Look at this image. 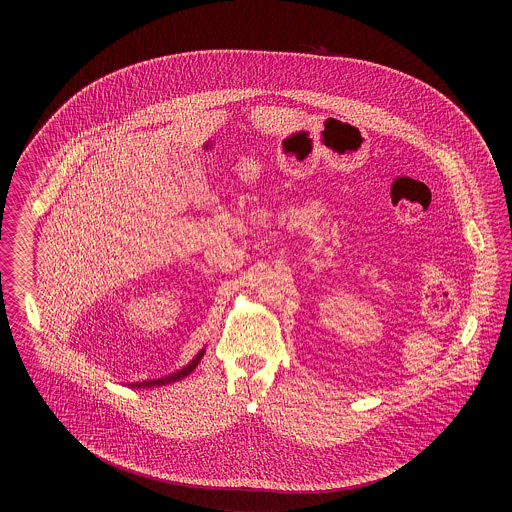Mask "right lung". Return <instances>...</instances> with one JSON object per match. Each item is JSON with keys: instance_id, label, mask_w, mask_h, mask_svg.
Listing matches in <instances>:
<instances>
[{"instance_id": "1", "label": "right lung", "mask_w": 512, "mask_h": 512, "mask_svg": "<svg viewBox=\"0 0 512 512\" xmlns=\"http://www.w3.org/2000/svg\"><path fill=\"white\" fill-rule=\"evenodd\" d=\"M203 353H205V349H201V351L195 355V359H192L190 365L184 366L182 370H178V372H174V374H169V376H165V378H157V380L136 382V384H132V386H134V388H153V386H167V384H172V382H176V380H182V378H186L188 374L194 372L195 366L199 365V361H201V357H203Z\"/></svg>"}]
</instances>
